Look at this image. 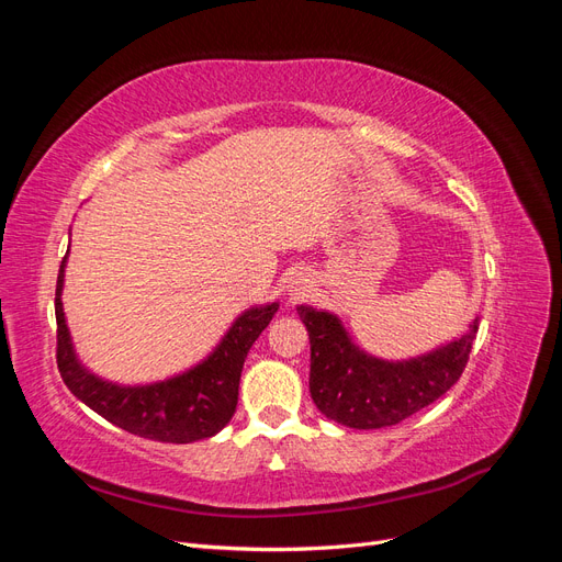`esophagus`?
Listing matches in <instances>:
<instances>
[{"mask_svg": "<svg viewBox=\"0 0 562 562\" xmlns=\"http://www.w3.org/2000/svg\"><path fill=\"white\" fill-rule=\"evenodd\" d=\"M293 295H304V291H310V279L304 277V274H297L295 279H293Z\"/></svg>", "mask_w": 562, "mask_h": 562, "instance_id": "esophagus-1", "label": "esophagus"}]
</instances>
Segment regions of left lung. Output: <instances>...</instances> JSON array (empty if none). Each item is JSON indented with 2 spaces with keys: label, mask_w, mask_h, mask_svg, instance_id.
<instances>
[{
  "label": "left lung",
  "mask_w": 562,
  "mask_h": 562,
  "mask_svg": "<svg viewBox=\"0 0 562 562\" xmlns=\"http://www.w3.org/2000/svg\"><path fill=\"white\" fill-rule=\"evenodd\" d=\"M310 333V391L318 411L349 429H382L419 413L462 378L479 316L469 333L407 361H384L351 342L342 321L300 304Z\"/></svg>",
  "instance_id": "8db88e82"
}]
</instances>
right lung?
<instances>
[{"instance_id":"add662e5","label":"right lung","mask_w":562,"mask_h":562,"mask_svg":"<svg viewBox=\"0 0 562 562\" xmlns=\"http://www.w3.org/2000/svg\"><path fill=\"white\" fill-rule=\"evenodd\" d=\"M67 252L56 283V359L67 389L114 427L140 438L161 440V443H194L225 429L239 401V380L246 356L255 339L269 326L271 316L277 314L279 302L246 310L206 359L180 375L151 384H116L98 378L77 359L60 300Z\"/></svg>"}]
</instances>
